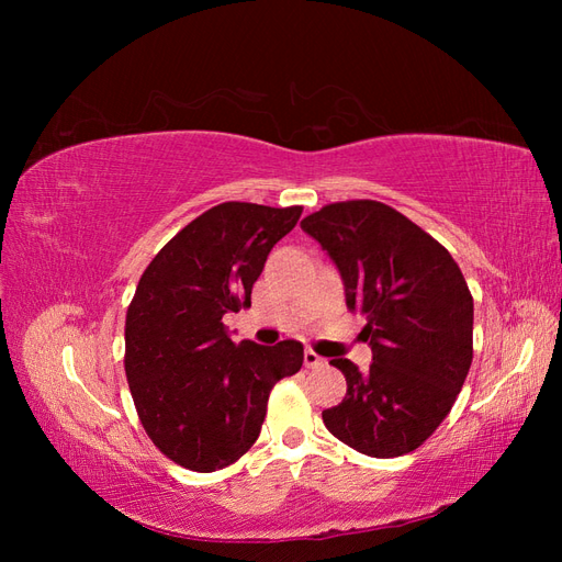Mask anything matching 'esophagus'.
I'll return each mask as SVG.
<instances>
[{
	"mask_svg": "<svg viewBox=\"0 0 562 562\" xmlns=\"http://www.w3.org/2000/svg\"><path fill=\"white\" fill-rule=\"evenodd\" d=\"M304 366H307V368H323V366H326V359L318 356L316 351L307 349V351H304Z\"/></svg>",
	"mask_w": 562,
	"mask_h": 562,
	"instance_id": "obj_1",
	"label": "esophagus"
}]
</instances>
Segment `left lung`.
I'll return each mask as SVG.
<instances>
[{
  "label": "left lung",
  "instance_id": "8db88e82",
  "mask_svg": "<svg viewBox=\"0 0 562 562\" xmlns=\"http://www.w3.org/2000/svg\"><path fill=\"white\" fill-rule=\"evenodd\" d=\"M300 227L345 283L347 307L366 316L368 370L349 359L345 401L323 424L370 457L413 452L446 419L473 359V297L452 255L380 201H342Z\"/></svg>",
  "mask_w": 562,
  "mask_h": 562
}]
</instances>
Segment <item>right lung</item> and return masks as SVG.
Here are the masks:
<instances>
[{
    "instance_id": "obj_1",
    "label": "right lung",
    "mask_w": 562,
    "mask_h": 562,
    "mask_svg": "<svg viewBox=\"0 0 562 562\" xmlns=\"http://www.w3.org/2000/svg\"><path fill=\"white\" fill-rule=\"evenodd\" d=\"M302 206L227 201L192 220L149 262L126 314V378L155 446L184 469L217 471L258 440L269 391L304 361L297 339L236 345L223 316L250 307L269 250Z\"/></svg>"
}]
</instances>
